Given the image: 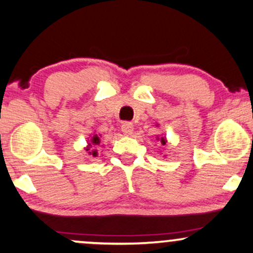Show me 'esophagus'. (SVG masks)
Returning a JSON list of instances; mask_svg holds the SVG:
<instances>
[{
  "mask_svg": "<svg viewBox=\"0 0 253 253\" xmlns=\"http://www.w3.org/2000/svg\"><path fill=\"white\" fill-rule=\"evenodd\" d=\"M121 130L124 132V134L129 135L132 134L133 132V124L128 123V121H125V123L121 124Z\"/></svg>",
  "mask_w": 253,
  "mask_h": 253,
  "instance_id": "esophagus-1",
  "label": "esophagus"
}]
</instances>
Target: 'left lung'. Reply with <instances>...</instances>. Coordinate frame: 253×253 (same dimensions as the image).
Here are the masks:
<instances>
[{
	"instance_id": "1",
	"label": "left lung",
	"mask_w": 253,
	"mask_h": 253,
	"mask_svg": "<svg viewBox=\"0 0 253 253\" xmlns=\"http://www.w3.org/2000/svg\"><path fill=\"white\" fill-rule=\"evenodd\" d=\"M161 143H162V144H163V145L165 144V140H164V138H162V139H161Z\"/></svg>"
}]
</instances>
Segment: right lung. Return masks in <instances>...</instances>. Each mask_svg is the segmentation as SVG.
Segmentation results:
<instances>
[{
  "mask_svg": "<svg viewBox=\"0 0 253 253\" xmlns=\"http://www.w3.org/2000/svg\"><path fill=\"white\" fill-rule=\"evenodd\" d=\"M91 144H94V145H98V144H100V138H98L97 135H94V136H92V139H91ZM91 144H89V146L86 147L85 151H90V147H92V146H91ZM89 153H90V155L94 156V157H96V156H97V152H96V151H91V152H89Z\"/></svg>",
  "mask_w": 253,
  "mask_h": 253,
  "instance_id": "obj_1",
  "label": "right lung"
}]
</instances>
